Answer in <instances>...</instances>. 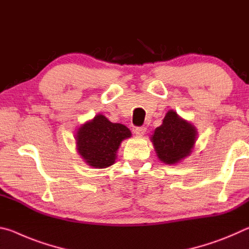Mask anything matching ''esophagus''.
Segmentation results:
<instances>
[{"mask_svg":"<svg viewBox=\"0 0 249 249\" xmlns=\"http://www.w3.org/2000/svg\"><path fill=\"white\" fill-rule=\"evenodd\" d=\"M146 130H147V128L144 127V126H142V127H136V128H135L134 132H135V134L137 135V136H142V135L146 133Z\"/></svg>","mask_w":249,"mask_h":249,"instance_id":"obj_1","label":"esophagus"}]
</instances>
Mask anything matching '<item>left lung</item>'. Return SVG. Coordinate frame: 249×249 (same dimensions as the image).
<instances>
[{
    "label": "left lung",
    "instance_id": "1",
    "mask_svg": "<svg viewBox=\"0 0 249 249\" xmlns=\"http://www.w3.org/2000/svg\"><path fill=\"white\" fill-rule=\"evenodd\" d=\"M195 125L169 109L162 124L154 130L150 141L159 160L166 165H175L190 156L196 141Z\"/></svg>",
    "mask_w": 249,
    "mask_h": 249
}]
</instances>
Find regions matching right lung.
Returning a JSON list of instances; mask_svg holds the SVG:
<instances>
[{
    "instance_id": "add662e5",
    "label": "right lung",
    "mask_w": 249,
    "mask_h": 249,
    "mask_svg": "<svg viewBox=\"0 0 249 249\" xmlns=\"http://www.w3.org/2000/svg\"><path fill=\"white\" fill-rule=\"evenodd\" d=\"M132 136L125 125L112 123L102 114H96L77 129L74 135L79 155L93 168H107L115 162L121 142Z\"/></svg>"
}]
</instances>
